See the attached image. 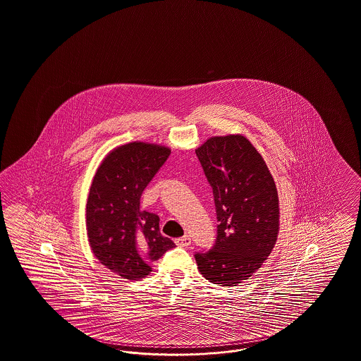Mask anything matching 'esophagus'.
<instances>
[{"mask_svg": "<svg viewBox=\"0 0 361 361\" xmlns=\"http://www.w3.org/2000/svg\"><path fill=\"white\" fill-rule=\"evenodd\" d=\"M174 243L178 245V247H188V245H190V238L189 236H183V238H177L176 240H174Z\"/></svg>", "mask_w": 361, "mask_h": 361, "instance_id": "1", "label": "esophagus"}]
</instances>
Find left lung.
I'll return each instance as SVG.
<instances>
[{"mask_svg": "<svg viewBox=\"0 0 361 361\" xmlns=\"http://www.w3.org/2000/svg\"><path fill=\"white\" fill-rule=\"evenodd\" d=\"M212 187L217 235L195 254L199 271L219 286H236L254 274L274 248L279 205L274 178L263 157L240 134L212 137L196 149Z\"/></svg>", "mask_w": 361, "mask_h": 361, "instance_id": "8db88e82", "label": "left lung"}]
</instances>
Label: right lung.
<instances>
[{
	"label": "right lung",
	"mask_w": 361,
	"mask_h": 361,
	"mask_svg": "<svg viewBox=\"0 0 361 361\" xmlns=\"http://www.w3.org/2000/svg\"><path fill=\"white\" fill-rule=\"evenodd\" d=\"M171 154L166 146L130 142L102 161L86 207L88 243L113 273L126 279L150 274V263L174 243L159 232V217L141 211L142 192Z\"/></svg>",
	"instance_id": "obj_1"
}]
</instances>
